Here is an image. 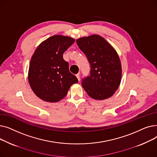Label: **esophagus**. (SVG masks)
<instances>
[{"instance_id":"esophagus-1","label":"esophagus","mask_w":157,"mask_h":157,"mask_svg":"<svg viewBox=\"0 0 157 157\" xmlns=\"http://www.w3.org/2000/svg\"><path fill=\"white\" fill-rule=\"evenodd\" d=\"M76 76L77 77V78H78V81H79V80H80V76H79V74L78 73V74H76Z\"/></svg>"}]
</instances>
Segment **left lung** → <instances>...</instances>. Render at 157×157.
<instances>
[{
    "label": "left lung",
    "instance_id": "8db88e82",
    "mask_svg": "<svg viewBox=\"0 0 157 157\" xmlns=\"http://www.w3.org/2000/svg\"><path fill=\"white\" fill-rule=\"evenodd\" d=\"M90 63V74L81 84L88 95L94 99L111 97L121 82V66L114 49L102 37L93 35L76 40Z\"/></svg>",
    "mask_w": 157,
    "mask_h": 157
}]
</instances>
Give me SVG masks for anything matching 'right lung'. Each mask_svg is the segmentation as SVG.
I'll use <instances>...</instances> for the list:
<instances>
[{
  "mask_svg": "<svg viewBox=\"0 0 157 157\" xmlns=\"http://www.w3.org/2000/svg\"><path fill=\"white\" fill-rule=\"evenodd\" d=\"M74 39L53 36L36 49L29 70V84L34 94L46 102H56L63 98L77 78L69 71V63L63 54L74 43Z\"/></svg>",
  "mask_w": 157,
  "mask_h": 157,
  "instance_id": "right-lung-1",
  "label": "right lung"
}]
</instances>
